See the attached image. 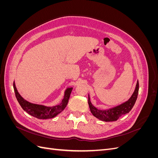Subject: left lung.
<instances>
[{
    "instance_id": "8db88e82",
    "label": "left lung",
    "mask_w": 158,
    "mask_h": 158,
    "mask_svg": "<svg viewBox=\"0 0 158 158\" xmlns=\"http://www.w3.org/2000/svg\"><path fill=\"white\" fill-rule=\"evenodd\" d=\"M138 89H139V83L137 81L136 88L132 96L126 102L122 103L120 106L114 107L107 110H99L95 107L90 102V98L88 95V105L91 113L93 115L101 121L109 122L115 121L123 114L130 112L135 105L138 97Z\"/></svg>"
}]
</instances>
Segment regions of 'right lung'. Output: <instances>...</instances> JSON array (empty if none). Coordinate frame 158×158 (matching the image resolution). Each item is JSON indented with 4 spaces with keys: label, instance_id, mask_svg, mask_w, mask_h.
<instances>
[{
    "label": "right lung",
    "instance_id": "obj_1",
    "mask_svg": "<svg viewBox=\"0 0 158 158\" xmlns=\"http://www.w3.org/2000/svg\"><path fill=\"white\" fill-rule=\"evenodd\" d=\"M13 85L16 98L22 108L26 113L30 114V115L40 119H47L53 118L56 116L57 114L63 111L66 107V106H67L71 92L73 90V88H69L65 90L64 98L62 100L60 104L57 105V106L53 107H47L45 106H42V105L31 103L26 101L18 93L14 82Z\"/></svg>",
    "mask_w": 158,
    "mask_h": 158
}]
</instances>
